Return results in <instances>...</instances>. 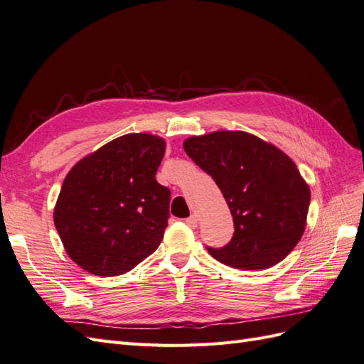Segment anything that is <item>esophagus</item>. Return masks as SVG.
<instances>
[{
	"label": "esophagus",
	"mask_w": 364,
	"mask_h": 364,
	"mask_svg": "<svg viewBox=\"0 0 364 364\" xmlns=\"http://www.w3.org/2000/svg\"><path fill=\"white\" fill-rule=\"evenodd\" d=\"M186 225H188L191 229H195L198 226V218L195 217V215H192V217H189L188 220H186Z\"/></svg>",
	"instance_id": "34e87169"
}]
</instances>
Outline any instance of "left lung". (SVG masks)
Wrapping results in <instances>:
<instances>
[{
    "mask_svg": "<svg viewBox=\"0 0 364 364\" xmlns=\"http://www.w3.org/2000/svg\"><path fill=\"white\" fill-rule=\"evenodd\" d=\"M217 183L234 217V237L208 247L220 263L259 271L284 259L301 240L311 189L283 151L241 130H217L183 143Z\"/></svg>",
    "mask_w": 364,
    "mask_h": 364,
    "instance_id": "8db88e82",
    "label": "left lung"
}]
</instances>
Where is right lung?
<instances>
[{
	"instance_id": "add662e5",
	"label": "right lung",
	"mask_w": 364,
	"mask_h": 364,
	"mask_svg": "<svg viewBox=\"0 0 364 364\" xmlns=\"http://www.w3.org/2000/svg\"><path fill=\"white\" fill-rule=\"evenodd\" d=\"M166 141L151 134L112 139L72 167L53 223L68 255L100 277L129 272L164 237L171 191L156 181Z\"/></svg>"
}]
</instances>
